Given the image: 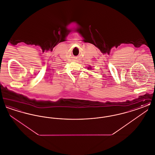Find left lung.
Listing matches in <instances>:
<instances>
[{"label": "left lung", "instance_id": "obj_1", "mask_svg": "<svg viewBox=\"0 0 155 155\" xmlns=\"http://www.w3.org/2000/svg\"><path fill=\"white\" fill-rule=\"evenodd\" d=\"M90 67V68H90V69H91V67Z\"/></svg>", "mask_w": 155, "mask_h": 155}]
</instances>
